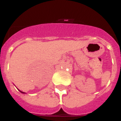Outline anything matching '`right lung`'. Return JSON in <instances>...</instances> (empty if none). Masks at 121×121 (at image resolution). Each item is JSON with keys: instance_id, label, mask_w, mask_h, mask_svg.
<instances>
[{"instance_id": "1", "label": "right lung", "mask_w": 121, "mask_h": 121, "mask_svg": "<svg viewBox=\"0 0 121 121\" xmlns=\"http://www.w3.org/2000/svg\"><path fill=\"white\" fill-rule=\"evenodd\" d=\"M19 91L20 92H21V93H24V92H22V91H20V90H19Z\"/></svg>"}]
</instances>
